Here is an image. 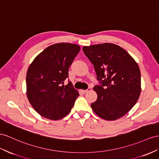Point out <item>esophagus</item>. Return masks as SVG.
I'll return each instance as SVG.
<instances>
[{"instance_id":"obj_1","label":"esophagus","mask_w":159,"mask_h":159,"mask_svg":"<svg viewBox=\"0 0 159 159\" xmlns=\"http://www.w3.org/2000/svg\"><path fill=\"white\" fill-rule=\"evenodd\" d=\"M91 90V87H89L87 89H86V90H83L82 91L84 93H87V92H89V91H90Z\"/></svg>"}]
</instances>
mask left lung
<instances>
[{"mask_svg":"<svg viewBox=\"0 0 159 159\" xmlns=\"http://www.w3.org/2000/svg\"><path fill=\"white\" fill-rule=\"evenodd\" d=\"M94 66L99 84L93 88L97 99L91 104L97 116L116 120L125 115L139 98L141 92L140 68L124 49L109 43L83 48Z\"/></svg>","mask_w":159,"mask_h":159,"instance_id":"1","label":"left lung"}]
</instances>
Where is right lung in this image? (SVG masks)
I'll return each mask as SVG.
<instances>
[{
	"mask_svg": "<svg viewBox=\"0 0 159 159\" xmlns=\"http://www.w3.org/2000/svg\"><path fill=\"white\" fill-rule=\"evenodd\" d=\"M80 48L78 45L59 43L41 52L27 70V96L39 115L58 120L70 112L79 93L68 80V69Z\"/></svg>",
	"mask_w": 159,
	"mask_h": 159,
	"instance_id": "add662e5",
	"label": "right lung"
}]
</instances>
